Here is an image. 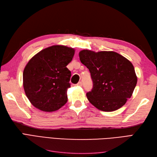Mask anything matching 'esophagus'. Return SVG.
I'll use <instances>...</instances> for the list:
<instances>
[{"mask_svg":"<svg viewBox=\"0 0 157 157\" xmlns=\"http://www.w3.org/2000/svg\"><path fill=\"white\" fill-rule=\"evenodd\" d=\"M77 86H82V82H78L77 84Z\"/></svg>","mask_w":157,"mask_h":157,"instance_id":"34e87169","label":"esophagus"}]
</instances>
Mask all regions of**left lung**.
Listing matches in <instances>:
<instances>
[{
  "label": "left lung",
  "instance_id": "left-lung-1",
  "mask_svg": "<svg viewBox=\"0 0 157 157\" xmlns=\"http://www.w3.org/2000/svg\"><path fill=\"white\" fill-rule=\"evenodd\" d=\"M80 60L89 69L93 88L86 94L88 101L99 110H117L130 98L137 84L132 63L115 52L84 50Z\"/></svg>",
  "mask_w": 157,
  "mask_h": 157
}]
</instances>
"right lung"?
<instances>
[{"label": "right lung", "mask_w": 157, "mask_h": 157, "mask_svg": "<svg viewBox=\"0 0 157 157\" xmlns=\"http://www.w3.org/2000/svg\"><path fill=\"white\" fill-rule=\"evenodd\" d=\"M74 54L73 48L55 45L41 50L29 60L23 71V82L33 106L52 112L67 103L71 73L66 66Z\"/></svg>", "instance_id": "right-lung-1"}]
</instances>
